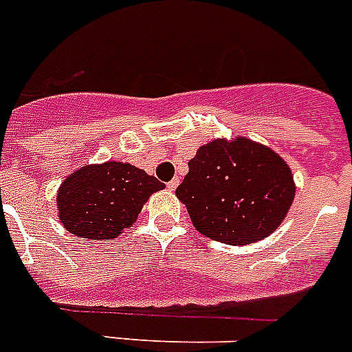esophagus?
Listing matches in <instances>:
<instances>
[{
  "label": "esophagus",
  "instance_id": "obj_1",
  "mask_svg": "<svg viewBox=\"0 0 352 352\" xmlns=\"http://www.w3.org/2000/svg\"><path fill=\"white\" fill-rule=\"evenodd\" d=\"M178 185H179V179L174 178V179H170L169 183H167V188H169V190L173 192V190H176V187H178Z\"/></svg>",
  "mask_w": 352,
  "mask_h": 352
}]
</instances>
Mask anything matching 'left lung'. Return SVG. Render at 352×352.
Segmentation results:
<instances>
[{"mask_svg":"<svg viewBox=\"0 0 352 352\" xmlns=\"http://www.w3.org/2000/svg\"><path fill=\"white\" fill-rule=\"evenodd\" d=\"M192 224L230 245L253 244L283 222L296 196L287 162L245 137L201 146L176 188Z\"/></svg>","mask_w":352,"mask_h":352,"instance_id":"1","label":"left lung"}]
</instances>
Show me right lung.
<instances>
[{
  "label": "right lung",
  "instance_id": "right-lung-1",
  "mask_svg": "<svg viewBox=\"0 0 352 352\" xmlns=\"http://www.w3.org/2000/svg\"><path fill=\"white\" fill-rule=\"evenodd\" d=\"M162 188L164 183L131 164L85 165L60 185V222L80 239L113 240L137 221L153 192Z\"/></svg>",
  "mask_w": 352,
  "mask_h": 352
}]
</instances>
